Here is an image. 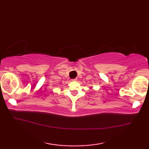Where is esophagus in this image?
<instances>
[{"label":"esophagus","instance_id":"esophagus-1","mask_svg":"<svg viewBox=\"0 0 149 149\" xmlns=\"http://www.w3.org/2000/svg\"><path fill=\"white\" fill-rule=\"evenodd\" d=\"M72 81H77V79H72Z\"/></svg>","mask_w":149,"mask_h":149}]
</instances>
